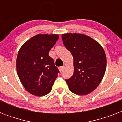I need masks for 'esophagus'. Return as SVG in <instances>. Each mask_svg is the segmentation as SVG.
<instances>
[{
  "label": "esophagus",
  "mask_w": 122,
  "mask_h": 122,
  "mask_svg": "<svg viewBox=\"0 0 122 122\" xmlns=\"http://www.w3.org/2000/svg\"><path fill=\"white\" fill-rule=\"evenodd\" d=\"M64 68H65V66H60V67H59V71H62L63 70H64Z\"/></svg>",
  "instance_id": "1"
}]
</instances>
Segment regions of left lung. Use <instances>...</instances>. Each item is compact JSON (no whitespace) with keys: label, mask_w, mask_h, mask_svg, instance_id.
<instances>
[{"label":"left lung","mask_w":122,"mask_h":122,"mask_svg":"<svg viewBox=\"0 0 122 122\" xmlns=\"http://www.w3.org/2000/svg\"><path fill=\"white\" fill-rule=\"evenodd\" d=\"M62 39L74 59L73 75L66 80L70 91L77 95L92 92L101 83L106 71V57L103 48L83 34H63Z\"/></svg>","instance_id":"left-lung-1"}]
</instances>
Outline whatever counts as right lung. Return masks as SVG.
Here are the masks:
<instances>
[{"mask_svg":"<svg viewBox=\"0 0 122 122\" xmlns=\"http://www.w3.org/2000/svg\"><path fill=\"white\" fill-rule=\"evenodd\" d=\"M59 39L56 34H38L20 48L16 59L18 77L30 94H47L57 77L59 70L49 52Z\"/></svg>","mask_w":122,"mask_h":122,"instance_id":"add662e5","label":"right lung"}]
</instances>
